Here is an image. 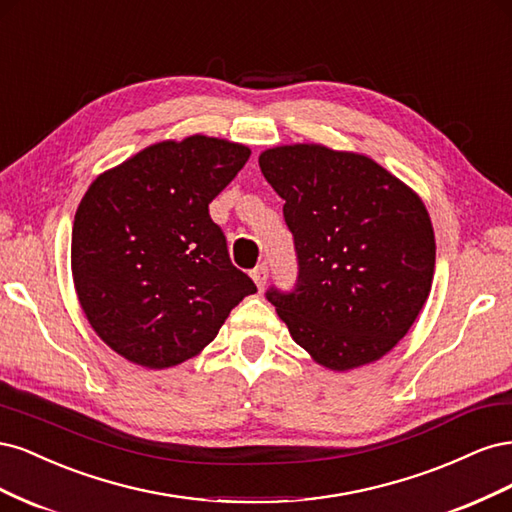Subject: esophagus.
<instances>
[{
  "label": "esophagus",
  "mask_w": 512,
  "mask_h": 512,
  "mask_svg": "<svg viewBox=\"0 0 512 512\" xmlns=\"http://www.w3.org/2000/svg\"><path fill=\"white\" fill-rule=\"evenodd\" d=\"M252 280H254V284L258 286V290L265 288V284H267V280H269V267H267V265L256 267V269L252 271Z\"/></svg>",
  "instance_id": "1"
}]
</instances>
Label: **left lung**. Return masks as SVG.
I'll return each mask as SVG.
<instances>
[{
  "instance_id": "obj_1",
  "label": "left lung",
  "mask_w": 512,
  "mask_h": 512,
  "mask_svg": "<svg viewBox=\"0 0 512 512\" xmlns=\"http://www.w3.org/2000/svg\"><path fill=\"white\" fill-rule=\"evenodd\" d=\"M294 237V290H267L294 342L333 371L378 361L421 312L436 269L423 200L361 153L284 145L260 153Z\"/></svg>"
}]
</instances>
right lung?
Here are the masks:
<instances>
[{
  "instance_id": "obj_1",
  "label": "right lung",
  "mask_w": 512,
  "mask_h": 512,
  "mask_svg": "<svg viewBox=\"0 0 512 512\" xmlns=\"http://www.w3.org/2000/svg\"><path fill=\"white\" fill-rule=\"evenodd\" d=\"M194 134L151 145L89 185L72 226V277L91 329L149 369L192 359L256 286L230 262L209 203L250 160Z\"/></svg>"
}]
</instances>
